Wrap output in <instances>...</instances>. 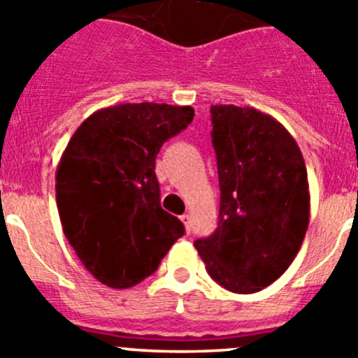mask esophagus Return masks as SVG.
Here are the masks:
<instances>
[{
  "label": "esophagus",
  "mask_w": 358,
  "mask_h": 358,
  "mask_svg": "<svg viewBox=\"0 0 358 358\" xmlns=\"http://www.w3.org/2000/svg\"><path fill=\"white\" fill-rule=\"evenodd\" d=\"M181 220H182V224H185V229L188 231H192V217H189V215H181Z\"/></svg>",
  "instance_id": "34e87169"
}]
</instances>
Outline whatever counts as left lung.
<instances>
[{
	"label": "left lung",
	"mask_w": 358,
	"mask_h": 358,
	"mask_svg": "<svg viewBox=\"0 0 358 358\" xmlns=\"http://www.w3.org/2000/svg\"><path fill=\"white\" fill-rule=\"evenodd\" d=\"M218 227L195 240L206 271L229 292L252 294L285 273L310 220L303 154L276 118L255 107L211 106Z\"/></svg>",
	"instance_id": "left-lung-1"
}]
</instances>
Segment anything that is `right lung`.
Returning a JSON list of instances; mask_svg holds the SVG:
<instances>
[{
    "label": "right lung",
    "mask_w": 358,
    "mask_h": 358,
    "mask_svg": "<svg viewBox=\"0 0 358 358\" xmlns=\"http://www.w3.org/2000/svg\"><path fill=\"white\" fill-rule=\"evenodd\" d=\"M189 106L120 103L85 118L55 173L57 208L69 245L110 289L150 276L185 235L159 202L154 169L163 143L194 120Z\"/></svg>",
    "instance_id": "right-lung-1"
}]
</instances>
